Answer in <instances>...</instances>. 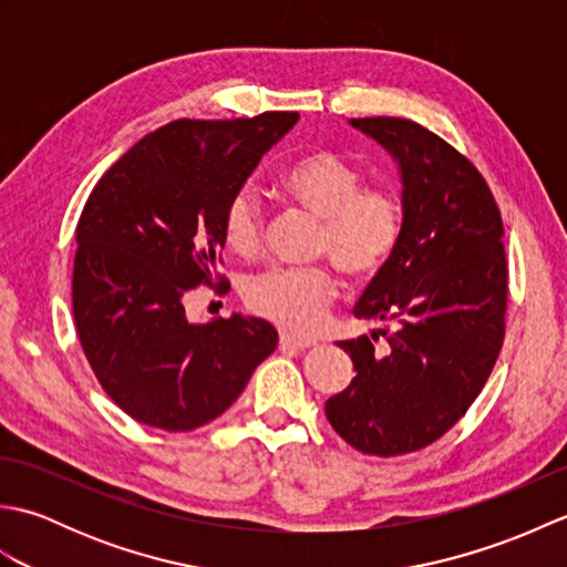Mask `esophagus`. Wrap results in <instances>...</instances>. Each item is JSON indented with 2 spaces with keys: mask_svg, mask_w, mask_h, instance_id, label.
Wrapping results in <instances>:
<instances>
[{
  "mask_svg": "<svg viewBox=\"0 0 567 567\" xmlns=\"http://www.w3.org/2000/svg\"><path fill=\"white\" fill-rule=\"evenodd\" d=\"M280 346L282 348H299V351H305V348L317 346L315 339H309V336H299L292 331H282L280 333Z\"/></svg>",
  "mask_w": 567,
  "mask_h": 567,
  "instance_id": "esophagus-1",
  "label": "esophagus"
}]
</instances>
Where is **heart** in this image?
<instances>
[{"label":"heart","mask_w":567,"mask_h":567,"mask_svg":"<svg viewBox=\"0 0 567 567\" xmlns=\"http://www.w3.org/2000/svg\"><path fill=\"white\" fill-rule=\"evenodd\" d=\"M358 167L329 148H315L287 163L275 179L277 195L319 219L317 252L355 282L375 277L390 262L404 234V204L388 187H360ZM262 238L258 199L240 189L224 209V240L236 256H256ZM329 265L272 268L252 277L246 302L256 315L307 331L336 299Z\"/></svg>","instance_id":"1"}]
</instances>
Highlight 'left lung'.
Returning a JSON list of instances; mask_svg holds the SVG:
<instances>
[{"label":"left lung","mask_w":567,"mask_h":567,"mask_svg":"<svg viewBox=\"0 0 567 567\" xmlns=\"http://www.w3.org/2000/svg\"><path fill=\"white\" fill-rule=\"evenodd\" d=\"M402 173L404 234L353 315L384 323L339 346L355 378L327 402L333 431L380 457L426 449L457 424L497 363L507 256L495 197L477 167L412 118H351ZM389 339L374 346L377 333Z\"/></svg>","instance_id":"1"}]
</instances>
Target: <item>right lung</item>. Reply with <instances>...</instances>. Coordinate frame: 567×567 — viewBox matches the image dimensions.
<instances>
[{
    "instance_id": "add662e5",
    "label": "right lung",
    "mask_w": 567,
    "mask_h": 567,
    "mask_svg": "<svg viewBox=\"0 0 567 567\" xmlns=\"http://www.w3.org/2000/svg\"><path fill=\"white\" fill-rule=\"evenodd\" d=\"M297 118H179L128 148L87 197L75 231L72 317L104 392L141 424H209L277 348L262 319L187 321L185 297L199 285L228 290L216 270L224 209Z\"/></svg>"
}]
</instances>
